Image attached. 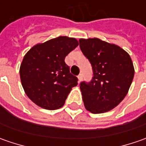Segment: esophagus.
I'll list each match as a JSON object with an SVG mask.
<instances>
[{
	"mask_svg": "<svg viewBox=\"0 0 146 146\" xmlns=\"http://www.w3.org/2000/svg\"><path fill=\"white\" fill-rule=\"evenodd\" d=\"M82 79H83V75H82V74H80V75L78 76V80H79V82L81 81Z\"/></svg>",
	"mask_w": 146,
	"mask_h": 146,
	"instance_id": "34e87169",
	"label": "esophagus"
}]
</instances>
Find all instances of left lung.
I'll return each instance as SVG.
<instances>
[{"instance_id":"obj_1","label":"left lung","mask_w":146,"mask_h":146,"mask_svg":"<svg viewBox=\"0 0 146 146\" xmlns=\"http://www.w3.org/2000/svg\"><path fill=\"white\" fill-rule=\"evenodd\" d=\"M79 42L93 74L91 81L80 84L84 106L93 114L107 112L128 92L134 77L132 59L118 45L98 38L80 39Z\"/></svg>"}]
</instances>
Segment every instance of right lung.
<instances>
[{"label":"right lung","mask_w":146,"mask_h":146,"mask_svg":"<svg viewBox=\"0 0 146 146\" xmlns=\"http://www.w3.org/2000/svg\"><path fill=\"white\" fill-rule=\"evenodd\" d=\"M75 38L59 36L39 44L26 53L20 66V79L26 94L44 109L61 108L71 88L78 84L70 74L66 56L78 46Z\"/></svg>","instance_id":"1"}]
</instances>
